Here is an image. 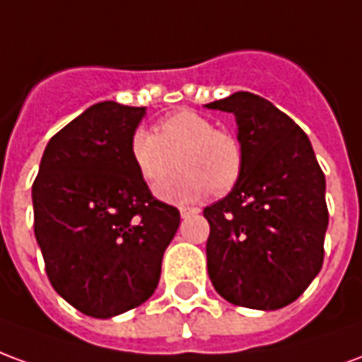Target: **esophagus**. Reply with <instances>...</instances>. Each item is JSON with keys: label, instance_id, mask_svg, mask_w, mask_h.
I'll use <instances>...</instances> for the list:
<instances>
[{"label": "esophagus", "instance_id": "esophagus-1", "mask_svg": "<svg viewBox=\"0 0 362 362\" xmlns=\"http://www.w3.org/2000/svg\"><path fill=\"white\" fill-rule=\"evenodd\" d=\"M196 213H199V209L197 207H189V205H182L180 207V215L186 219V217H189V215H196Z\"/></svg>", "mask_w": 362, "mask_h": 362}]
</instances>
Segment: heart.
Instances as JSON below:
<instances>
[{"label": "heart", "instance_id": "1", "mask_svg": "<svg viewBox=\"0 0 362 362\" xmlns=\"http://www.w3.org/2000/svg\"><path fill=\"white\" fill-rule=\"evenodd\" d=\"M129 155L147 186H157L178 165L180 173L157 188V196L166 202H192L209 192L227 194L243 173L240 143L194 110L168 114L158 122L157 135L135 129Z\"/></svg>", "mask_w": 362, "mask_h": 362}]
</instances>
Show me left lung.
I'll return each instance as SVG.
<instances>
[{
	"instance_id": "8db88e82",
	"label": "left lung",
	"mask_w": 362,
	"mask_h": 362,
	"mask_svg": "<svg viewBox=\"0 0 362 362\" xmlns=\"http://www.w3.org/2000/svg\"><path fill=\"white\" fill-rule=\"evenodd\" d=\"M207 108L235 114L243 149L235 188L204 209L209 279L228 303L277 310L322 269L326 178L306 134L266 98L240 90Z\"/></svg>"
}]
</instances>
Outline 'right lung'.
<instances>
[{"instance_id": "add662e5", "label": "right lung", "mask_w": 362, "mask_h": 362, "mask_svg": "<svg viewBox=\"0 0 362 362\" xmlns=\"http://www.w3.org/2000/svg\"><path fill=\"white\" fill-rule=\"evenodd\" d=\"M143 116V106L93 104L52 137L33 184L46 275L93 318L118 316L155 293L180 225V211L151 194L129 155Z\"/></svg>"}]
</instances>
